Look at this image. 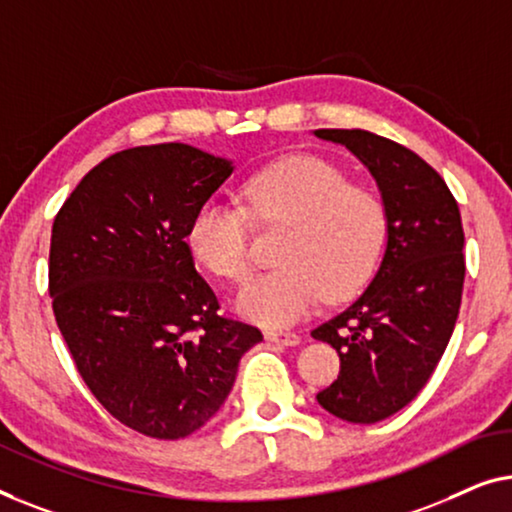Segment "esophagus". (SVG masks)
<instances>
[{"label": "esophagus", "instance_id": "obj_1", "mask_svg": "<svg viewBox=\"0 0 512 512\" xmlns=\"http://www.w3.org/2000/svg\"><path fill=\"white\" fill-rule=\"evenodd\" d=\"M264 338L269 343H278V345H299V341H301L299 334H294V331H283V329L266 331Z\"/></svg>", "mask_w": 512, "mask_h": 512}]
</instances>
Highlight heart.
Segmentation results:
<instances>
[{
	"label": "heart",
	"mask_w": 512,
	"mask_h": 512,
	"mask_svg": "<svg viewBox=\"0 0 512 512\" xmlns=\"http://www.w3.org/2000/svg\"><path fill=\"white\" fill-rule=\"evenodd\" d=\"M259 225L287 227L276 271L250 280L236 308L257 325L287 327L320 304L343 301L369 283L387 239V211L371 187L318 157H290L243 187ZM250 215L211 199L194 213L187 246L215 276L241 283L250 273Z\"/></svg>",
	"instance_id": "1"
}]
</instances>
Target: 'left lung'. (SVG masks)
Wrapping results in <instances>:
<instances>
[{"label": "left lung", "mask_w": 512, "mask_h": 512, "mask_svg": "<svg viewBox=\"0 0 512 512\" xmlns=\"http://www.w3.org/2000/svg\"><path fill=\"white\" fill-rule=\"evenodd\" d=\"M371 171L387 211V248L371 285L313 338L341 357L318 403L352 424L408 406L427 385L455 329L464 290L459 206L420 155L364 129H315Z\"/></svg>", "instance_id": "left-lung-1"}]
</instances>
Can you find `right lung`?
<instances>
[{
    "mask_svg": "<svg viewBox=\"0 0 512 512\" xmlns=\"http://www.w3.org/2000/svg\"><path fill=\"white\" fill-rule=\"evenodd\" d=\"M232 162L185 143L106 157L55 215L48 290L85 385L115 420L176 441L218 413L262 331L222 318L187 227Z\"/></svg>",
    "mask_w": 512,
    "mask_h": 512,
    "instance_id": "1",
    "label": "right lung"
}]
</instances>
